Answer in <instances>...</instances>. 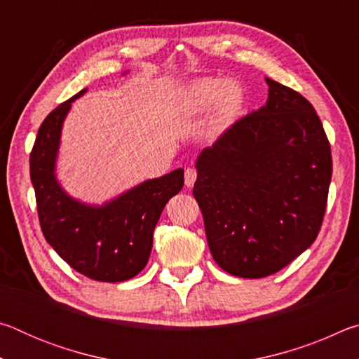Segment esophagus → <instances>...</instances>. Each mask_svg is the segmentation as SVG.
<instances>
[{
    "instance_id": "esophagus-1",
    "label": "esophagus",
    "mask_w": 359,
    "mask_h": 359,
    "mask_svg": "<svg viewBox=\"0 0 359 359\" xmlns=\"http://www.w3.org/2000/svg\"><path fill=\"white\" fill-rule=\"evenodd\" d=\"M196 177H198L196 169H194V168H187L185 169V185L188 188H191L194 185V182H196Z\"/></svg>"
}]
</instances>
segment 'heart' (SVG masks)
<instances>
[{"mask_svg": "<svg viewBox=\"0 0 359 359\" xmlns=\"http://www.w3.org/2000/svg\"><path fill=\"white\" fill-rule=\"evenodd\" d=\"M244 104V90L226 77L199 79L184 95L187 112L199 114L215 107V114L208 126V133L215 136L233 123L236 115Z\"/></svg>", "mask_w": 359, "mask_h": 359, "instance_id": "1", "label": "heart"}]
</instances>
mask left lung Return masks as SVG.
<instances>
[{"label": "left lung", "mask_w": 359, "mask_h": 359, "mask_svg": "<svg viewBox=\"0 0 359 359\" xmlns=\"http://www.w3.org/2000/svg\"><path fill=\"white\" fill-rule=\"evenodd\" d=\"M266 104L196 160L193 196L215 263L228 274H276L317 239L331 184V145L313 106L266 77Z\"/></svg>", "instance_id": "left-lung-1"}]
</instances>
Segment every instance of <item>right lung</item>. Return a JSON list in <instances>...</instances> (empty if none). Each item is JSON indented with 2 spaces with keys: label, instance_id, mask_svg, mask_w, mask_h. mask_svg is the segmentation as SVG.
Segmentation results:
<instances>
[{
  "label": "right lung",
  "instance_id": "1",
  "mask_svg": "<svg viewBox=\"0 0 359 359\" xmlns=\"http://www.w3.org/2000/svg\"><path fill=\"white\" fill-rule=\"evenodd\" d=\"M47 115L29 155L42 234L72 269L98 282H125L147 264L154 229L166 203L184 187V169L145 180L102 205L77 201L58 184L55 163L72 101Z\"/></svg>",
  "mask_w": 359,
  "mask_h": 359
}]
</instances>
